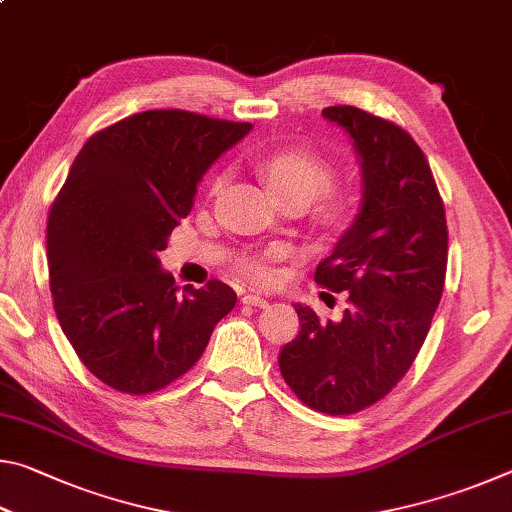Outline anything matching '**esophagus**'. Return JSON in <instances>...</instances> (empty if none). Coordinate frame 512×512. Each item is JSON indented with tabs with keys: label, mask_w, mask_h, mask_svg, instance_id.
Segmentation results:
<instances>
[{
	"label": "esophagus",
	"mask_w": 512,
	"mask_h": 512,
	"mask_svg": "<svg viewBox=\"0 0 512 512\" xmlns=\"http://www.w3.org/2000/svg\"><path fill=\"white\" fill-rule=\"evenodd\" d=\"M244 302H246V305H253V307H266L268 296H262V293H246Z\"/></svg>",
	"instance_id": "34e87169"
}]
</instances>
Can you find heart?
Segmentation results:
<instances>
[{
  "label": "heart",
  "instance_id": "b5f03b06",
  "mask_svg": "<svg viewBox=\"0 0 512 512\" xmlns=\"http://www.w3.org/2000/svg\"><path fill=\"white\" fill-rule=\"evenodd\" d=\"M257 169L282 203L298 201L305 207L332 187L336 178L332 162H327L320 155L305 149H277L266 153L257 162ZM345 212H348V198L332 192L323 197L320 216L325 221H339L343 219ZM246 271L255 280H266L271 275L266 257L248 259Z\"/></svg>",
  "mask_w": 512,
  "mask_h": 512
}]
</instances>
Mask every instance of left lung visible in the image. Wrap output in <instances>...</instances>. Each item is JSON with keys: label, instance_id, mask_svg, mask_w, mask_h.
Returning a JSON list of instances; mask_svg holds the SVG:
<instances>
[{"label": "left lung", "instance_id": "left-lung-1", "mask_svg": "<svg viewBox=\"0 0 512 512\" xmlns=\"http://www.w3.org/2000/svg\"><path fill=\"white\" fill-rule=\"evenodd\" d=\"M323 117L352 137L361 210L314 280L348 293L339 320L296 305L300 332L280 352L282 377L309 409L350 415L397 386L418 357L443 296L447 219L427 158L393 121L354 106Z\"/></svg>", "mask_w": 512, "mask_h": 512}]
</instances>
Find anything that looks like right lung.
<instances>
[{
    "label": "right lung",
    "instance_id": "add662e5",
    "mask_svg": "<svg viewBox=\"0 0 512 512\" xmlns=\"http://www.w3.org/2000/svg\"><path fill=\"white\" fill-rule=\"evenodd\" d=\"M187 110L137 112L94 133L47 221L49 287L67 341L119 393L169 386L201 359L237 293L210 280L178 293L158 253L203 173L250 133Z\"/></svg>",
    "mask_w": 512,
    "mask_h": 512
}]
</instances>
